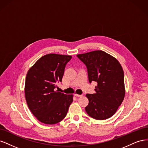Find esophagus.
Returning <instances> with one entry per match:
<instances>
[{"label":"esophagus","mask_w":148,"mask_h":148,"mask_svg":"<svg viewBox=\"0 0 148 148\" xmlns=\"http://www.w3.org/2000/svg\"><path fill=\"white\" fill-rule=\"evenodd\" d=\"M75 96H77V97H82V96H83L82 95H77V94H75Z\"/></svg>","instance_id":"1"}]
</instances>
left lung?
<instances>
[{
  "label": "left lung",
  "instance_id": "1",
  "mask_svg": "<svg viewBox=\"0 0 148 148\" xmlns=\"http://www.w3.org/2000/svg\"><path fill=\"white\" fill-rule=\"evenodd\" d=\"M77 57L86 66L89 82L97 83L95 94H86L89 104L85 110L96 120L110 118L117 110L125 97L122 66L115 57L102 51L78 54Z\"/></svg>",
  "mask_w": 148,
  "mask_h": 148
}]
</instances>
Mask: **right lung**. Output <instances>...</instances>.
Wrapping results in <instances>:
<instances>
[{
    "label": "right lung",
    "instance_id": "add662e5",
    "mask_svg": "<svg viewBox=\"0 0 148 148\" xmlns=\"http://www.w3.org/2000/svg\"><path fill=\"white\" fill-rule=\"evenodd\" d=\"M71 56L49 53L36 62L26 77L25 93L29 110L45 124H56L63 120L73 95L56 91V83L62 82L65 65Z\"/></svg>",
    "mask_w": 148,
    "mask_h": 148
}]
</instances>
